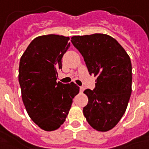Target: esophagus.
Instances as JSON below:
<instances>
[{
  "instance_id": "esophagus-1",
  "label": "esophagus",
  "mask_w": 149,
  "mask_h": 149,
  "mask_svg": "<svg viewBox=\"0 0 149 149\" xmlns=\"http://www.w3.org/2000/svg\"><path fill=\"white\" fill-rule=\"evenodd\" d=\"M79 91H80V92H83V91H84V87H79Z\"/></svg>"
}]
</instances>
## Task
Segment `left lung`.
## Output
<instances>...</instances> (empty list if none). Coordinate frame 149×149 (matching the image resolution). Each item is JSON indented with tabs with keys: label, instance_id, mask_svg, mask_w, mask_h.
<instances>
[{
	"label": "left lung",
	"instance_id": "8db88e82",
	"mask_svg": "<svg viewBox=\"0 0 149 149\" xmlns=\"http://www.w3.org/2000/svg\"><path fill=\"white\" fill-rule=\"evenodd\" d=\"M71 42L84 58L90 74L97 77L94 91L85 90L88 103L83 112L90 126L105 132L117 124L126 112L132 91L130 56L109 35L74 36Z\"/></svg>",
	"mask_w": 149,
	"mask_h": 149
}]
</instances>
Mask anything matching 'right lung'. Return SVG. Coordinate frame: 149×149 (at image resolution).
Returning <instances> with one entry per match:
<instances>
[{"label":"right lung","mask_w":149,"mask_h":149,"mask_svg":"<svg viewBox=\"0 0 149 149\" xmlns=\"http://www.w3.org/2000/svg\"><path fill=\"white\" fill-rule=\"evenodd\" d=\"M69 37L55 34L36 37L22 55L19 81L22 98L29 117L45 131L65 122L79 87L73 82H57L62 58L70 46Z\"/></svg>","instance_id":"add662e5"}]
</instances>
